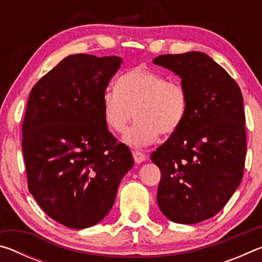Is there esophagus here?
I'll return each mask as SVG.
<instances>
[{
  "label": "esophagus",
  "mask_w": 262,
  "mask_h": 262,
  "mask_svg": "<svg viewBox=\"0 0 262 262\" xmlns=\"http://www.w3.org/2000/svg\"><path fill=\"white\" fill-rule=\"evenodd\" d=\"M133 157H134L135 163L140 164L147 159V155H145L144 152H142L141 150H133Z\"/></svg>",
  "instance_id": "esophagus-1"
}]
</instances>
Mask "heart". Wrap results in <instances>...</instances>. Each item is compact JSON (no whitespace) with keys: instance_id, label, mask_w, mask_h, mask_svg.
Instances as JSON below:
<instances>
[{"instance_id":"1","label":"heart","mask_w":262,"mask_h":262,"mask_svg":"<svg viewBox=\"0 0 262 262\" xmlns=\"http://www.w3.org/2000/svg\"><path fill=\"white\" fill-rule=\"evenodd\" d=\"M188 108L189 94L183 82L142 66L122 74L115 88L103 95L105 120L114 132L125 130L135 112L136 121L123 140L136 147L152 143L159 134H174Z\"/></svg>"}]
</instances>
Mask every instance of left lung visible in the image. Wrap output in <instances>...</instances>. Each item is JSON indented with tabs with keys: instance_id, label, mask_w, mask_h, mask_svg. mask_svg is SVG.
Listing matches in <instances>:
<instances>
[{
	"instance_id": "left-lung-1",
	"label": "left lung",
	"mask_w": 262,
	"mask_h": 262,
	"mask_svg": "<svg viewBox=\"0 0 262 262\" xmlns=\"http://www.w3.org/2000/svg\"><path fill=\"white\" fill-rule=\"evenodd\" d=\"M179 75L189 94L183 125L151 154L162 173L157 203L165 217L195 224L215 216L241 184L245 113L236 81L201 52L154 59Z\"/></svg>"
}]
</instances>
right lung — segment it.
Returning a JSON list of instances; mask_svg holds the SVG:
<instances>
[{
    "mask_svg": "<svg viewBox=\"0 0 262 262\" xmlns=\"http://www.w3.org/2000/svg\"><path fill=\"white\" fill-rule=\"evenodd\" d=\"M121 57L67 56L34 84L23 120L28 187L46 214L72 229L108 214L134 161L107 129L103 95Z\"/></svg>",
    "mask_w": 262,
    "mask_h": 262,
    "instance_id": "right-lung-1",
    "label": "right lung"
}]
</instances>
